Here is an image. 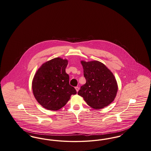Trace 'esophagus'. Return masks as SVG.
Returning a JSON list of instances; mask_svg holds the SVG:
<instances>
[{
    "label": "esophagus",
    "mask_w": 151,
    "mask_h": 151,
    "mask_svg": "<svg viewBox=\"0 0 151 151\" xmlns=\"http://www.w3.org/2000/svg\"><path fill=\"white\" fill-rule=\"evenodd\" d=\"M75 89H76V91H77V92H78V90H79L78 87H75Z\"/></svg>",
    "instance_id": "esophagus-1"
}]
</instances>
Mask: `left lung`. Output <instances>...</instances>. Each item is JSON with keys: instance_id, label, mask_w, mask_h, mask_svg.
I'll use <instances>...</instances> for the list:
<instances>
[{"instance_id": "1", "label": "left lung", "mask_w": 151, "mask_h": 151, "mask_svg": "<svg viewBox=\"0 0 151 151\" xmlns=\"http://www.w3.org/2000/svg\"><path fill=\"white\" fill-rule=\"evenodd\" d=\"M86 83L81 87L78 95L95 109H100L113 101L118 85L111 71L99 61H81Z\"/></svg>"}]
</instances>
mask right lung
I'll return each mask as SVG.
<instances>
[{
  "label": "right lung",
  "instance_id": "obj_1",
  "mask_svg": "<svg viewBox=\"0 0 151 151\" xmlns=\"http://www.w3.org/2000/svg\"><path fill=\"white\" fill-rule=\"evenodd\" d=\"M68 60L56 58L43 63L35 74L32 81L33 95L47 110L58 111L65 105L76 90L69 85L66 73Z\"/></svg>",
  "mask_w": 151,
  "mask_h": 151
}]
</instances>
